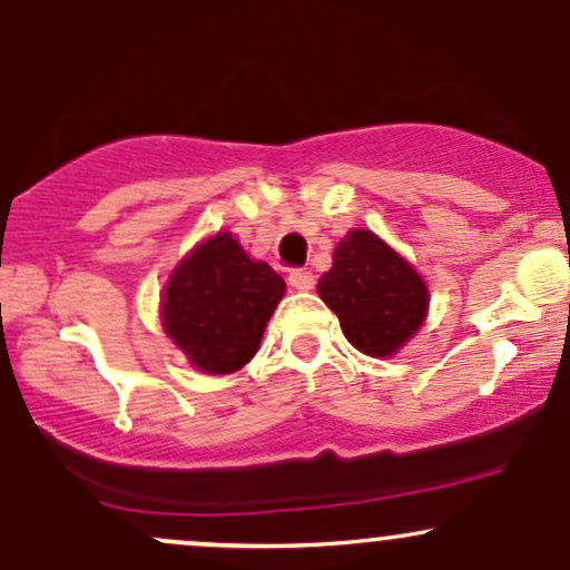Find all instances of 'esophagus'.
Listing matches in <instances>:
<instances>
[{"label":"esophagus","instance_id":"esophagus-1","mask_svg":"<svg viewBox=\"0 0 570 570\" xmlns=\"http://www.w3.org/2000/svg\"><path fill=\"white\" fill-rule=\"evenodd\" d=\"M289 284L294 286V289L307 292V289H313V284H316V278H313V273L305 271V267H297V271L289 273Z\"/></svg>","mask_w":570,"mask_h":570}]
</instances>
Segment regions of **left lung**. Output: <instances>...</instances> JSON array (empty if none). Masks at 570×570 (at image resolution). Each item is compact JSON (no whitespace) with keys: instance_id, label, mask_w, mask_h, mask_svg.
Returning a JSON list of instances; mask_svg holds the SVG:
<instances>
[{"instance_id":"left-lung-1","label":"left lung","mask_w":570,"mask_h":570,"mask_svg":"<svg viewBox=\"0 0 570 570\" xmlns=\"http://www.w3.org/2000/svg\"><path fill=\"white\" fill-rule=\"evenodd\" d=\"M318 294L337 313L343 335L367 356H391L426 318L423 278L375 233L353 230L340 240Z\"/></svg>"}]
</instances>
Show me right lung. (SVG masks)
<instances>
[{
	"mask_svg": "<svg viewBox=\"0 0 570 570\" xmlns=\"http://www.w3.org/2000/svg\"><path fill=\"white\" fill-rule=\"evenodd\" d=\"M284 289L271 265L248 259L230 233H219L174 271L163 299V330L195 367L227 375L257 353Z\"/></svg>",
	"mask_w": 570,
	"mask_h": 570,
	"instance_id": "obj_1",
	"label": "right lung"
}]
</instances>
